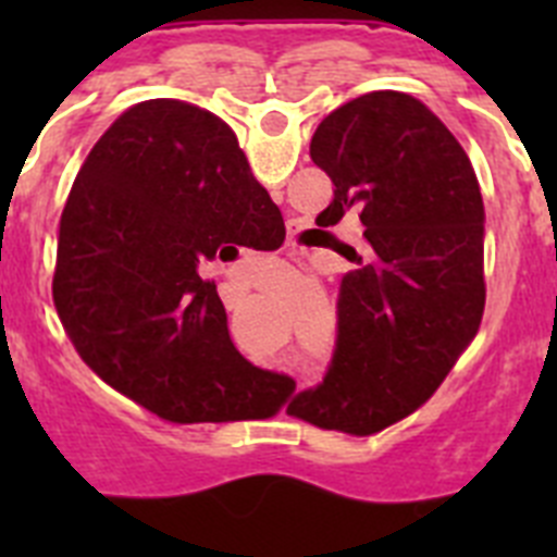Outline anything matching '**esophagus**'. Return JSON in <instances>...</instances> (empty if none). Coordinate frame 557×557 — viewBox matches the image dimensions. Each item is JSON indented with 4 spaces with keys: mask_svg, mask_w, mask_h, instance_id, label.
Listing matches in <instances>:
<instances>
[{
    "mask_svg": "<svg viewBox=\"0 0 557 557\" xmlns=\"http://www.w3.org/2000/svg\"><path fill=\"white\" fill-rule=\"evenodd\" d=\"M295 228H298V223H289V231H293V234H295Z\"/></svg>",
    "mask_w": 557,
    "mask_h": 557,
    "instance_id": "1",
    "label": "esophagus"
}]
</instances>
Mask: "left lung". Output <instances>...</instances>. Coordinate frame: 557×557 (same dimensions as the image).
<instances>
[{
	"mask_svg": "<svg viewBox=\"0 0 557 557\" xmlns=\"http://www.w3.org/2000/svg\"><path fill=\"white\" fill-rule=\"evenodd\" d=\"M309 156L334 184L318 225L357 214L362 248L339 282L337 339L318 387L289 416L371 435L421 407L485 309V209L474 166L421 100L371 91L318 125Z\"/></svg>",
	"mask_w": 557,
	"mask_h": 557,
	"instance_id": "1",
	"label": "left lung"
}]
</instances>
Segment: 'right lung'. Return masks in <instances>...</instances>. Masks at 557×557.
<instances>
[{
	"instance_id": "right-lung-1",
	"label": "right lung",
	"mask_w": 557,
	"mask_h": 557,
	"mask_svg": "<svg viewBox=\"0 0 557 557\" xmlns=\"http://www.w3.org/2000/svg\"><path fill=\"white\" fill-rule=\"evenodd\" d=\"M284 220L234 131L181 100L127 108L77 172L58 231L52 298L77 354L172 424L282 410L295 382L236 351L218 284L198 273L273 250Z\"/></svg>"
}]
</instances>
